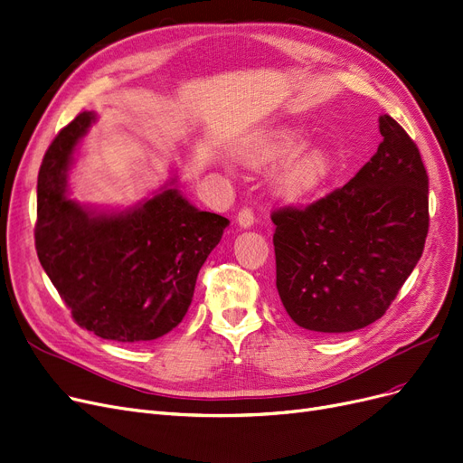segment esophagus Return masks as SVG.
Instances as JSON below:
<instances>
[{
  "label": "esophagus",
  "mask_w": 463,
  "mask_h": 463,
  "mask_svg": "<svg viewBox=\"0 0 463 463\" xmlns=\"http://www.w3.org/2000/svg\"><path fill=\"white\" fill-rule=\"evenodd\" d=\"M236 221H238V225H241L242 229H250L253 225L255 215H253V212L250 208H242L241 212H238Z\"/></svg>",
  "instance_id": "1"
}]
</instances>
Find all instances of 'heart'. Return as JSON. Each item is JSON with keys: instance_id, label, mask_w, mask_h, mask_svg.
<instances>
[{"instance_id": "obj_1", "label": "heart", "mask_w": 463, "mask_h": 463, "mask_svg": "<svg viewBox=\"0 0 463 463\" xmlns=\"http://www.w3.org/2000/svg\"><path fill=\"white\" fill-rule=\"evenodd\" d=\"M307 141V133L299 126H277L241 148L238 158L250 167L272 165L286 158L277 169L275 188L284 198H303L317 193L332 175V156L322 146L301 148Z\"/></svg>"}]
</instances>
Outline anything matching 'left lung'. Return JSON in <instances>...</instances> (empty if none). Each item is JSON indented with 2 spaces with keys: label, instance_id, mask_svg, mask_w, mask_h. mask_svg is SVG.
Listing matches in <instances>:
<instances>
[{
  "label": "left lung",
  "instance_id": "1",
  "mask_svg": "<svg viewBox=\"0 0 463 463\" xmlns=\"http://www.w3.org/2000/svg\"><path fill=\"white\" fill-rule=\"evenodd\" d=\"M358 174L324 198L275 210L277 289L298 326L361 330L385 315L420 261L430 231V177L391 116Z\"/></svg>",
  "mask_w": 463,
  "mask_h": 463
}]
</instances>
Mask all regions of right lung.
Wrapping results in <instances>:
<instances>
[{
  "label": "right lung",
  "mask_w": 463,
  "mask_h": 463,
  "mask_svg": "<svg viewBox=\"0 0 463 463\" xmlns=\"http://www.w3.org/2000/svg\"><path fill=\"white\" fill-rule=\"evenodd\" d=\"M95 119L78 114L49 145L38 174L36 251L78 326L141 344L174 330L229 219L200 212L177 188L126 212L95 213L66 194L72 152Z\"/></svg>",
  "instance_id": "add662e5"
}]
</instances>
